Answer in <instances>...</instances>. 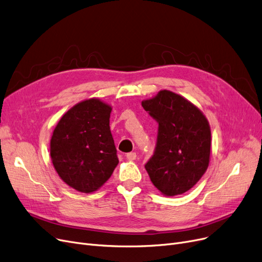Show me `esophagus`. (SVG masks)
Segmentation results:
<instances>
[{"label":"esophagus","instance_id":"obj_1","mask_svg":"<svg viewBox=\"0 0 262 262\" xmlns=\"http://www.w3.org/2000/svg\"><path fill=\"white\" fill-rule=\"evenodd\" d=\"M136 157H137V154H136L135 152H129L126 154V158L129 159V161H135Z\"/></svg>","mask_w":262,"mask_h":262}]
</instances>
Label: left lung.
I'll list each match as a JSON object with an SVG mask.
<instances>
[{
	"label": "left lung",
	"instance_id": "1",
	"mask_svg": "<svg viewBox=\"0 0 262 262\" xmlns=\"http://www.w3.org/2000/svg\"><path fill=\"white\" fill-rule=\"evenodd\" d=\"M142 107L158 124L154 153L144 165L147 174L164 195L183 194L209 166L208 120L187 99L167 90L142 101Z\"/></svg>",
	"mask_w": 262,
	"mask_h": 262
}]
</instances>
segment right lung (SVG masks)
<instances>
[{"instance_id":"right-lung-1","label":"right lung","mask_w":262,"mask_h":262,"mask_svg":"<svg viewBox=\"0 0 262 262\" xmlns=\"http://www.w3.org/2000/svg\"><path fill=\"white\" fill-rule=\"evenodd\" d=\"M110 113V106L91 98L68 110L54 128L52 164L60 178L76 190L95 191L119 164Z\"/></svg>"}]
</instances>
